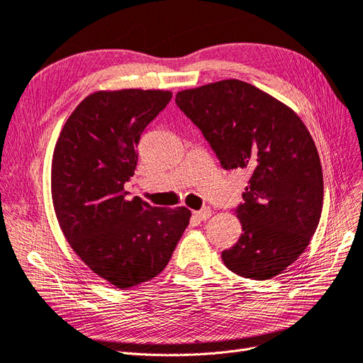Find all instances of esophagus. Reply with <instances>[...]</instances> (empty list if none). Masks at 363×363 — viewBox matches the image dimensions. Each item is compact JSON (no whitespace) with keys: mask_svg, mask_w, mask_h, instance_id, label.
I'll return each mask as SVG.
<instances>
[{"mask_svg":"<svg viewBox=\"0 0 363 363\" xmlns=\"http://www.w3.org/2000/svg\"><path fill=\"white\" fill-rule=\"evenodd\" d=\"M211 213H212V211L209 208H205L202 211H196L194 212V217L197 220H200V221H205V220H208L211 217Z\"/></svg>","mask_w":363,"mask_h":363,"instance_id":"obj_1","label":"esophagus"}]
</instances>
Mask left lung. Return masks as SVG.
Segmentation results:
<instances>
[{"label":"left lung","instance_id":"1","mask_svg":"<svg viewBox=\"0 0 363 363\" xmlns=\"http://www.w3.org/2000/svg\"><path fill=\"white\" fill-rule=\"evenodd\" d=\"M223 169L251 177L235 208L238 242L221 257L244 278L269 279L310 244L323 208V172L310 131L289 106L238 79L177 94Z\"/></svg>","mask_w":363,"mask_h":363}]
</instances>
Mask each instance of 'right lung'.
Returning <instances> with one entry per match:
<instances>
[{
  "instance_id": "add662e5",
  "label": "right lung",
  "mask_w": 363,
  "mask_h": 363,
  "mask_svg": "<svg viewBox=\"0 0 363 363\" xmlns=\"http://www.w3.org/2000/svg\"><path fill=\"white\" fill-rule=\"evenodd\" d=\"M170 91H97L64 124L52 158L53 208L67 242L89 269L130 289L167 266L190 223L184 206L157 208L127 199L143 130Z\"/></svg>"
}]
</instances>
